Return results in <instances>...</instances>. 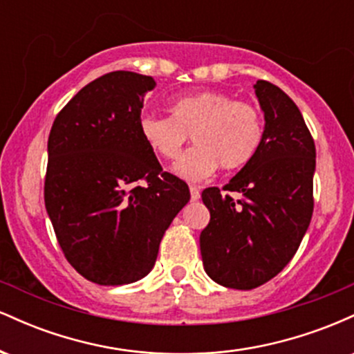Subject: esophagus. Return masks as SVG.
I'll use <instances>...</instances> for the list:
<instances>
[{"label":"esophagus","mask_w":354,"mask_h":354,"mask_svg":"<svg viewBox=\"0 0 354 354\" xmlns=\"http://www.w3.org/2000/svg\"><path fill=\"white\" fill-rule=\"evenodd\" d=\"M189 193H191V201L200 200V189H198L196 186H189Z\"/></svg>","instance_id":"34e87169"}]
</instances>
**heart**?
<instances>
[{
  "label": "heart",
  "mask_w": 354,
  "mask_h": 354,
  "mask_svg": "<svg viewBox=\"0 0 354 354\" xmlns=\"http://www.w3.org/2000/svg\"><path fill=\"white\" fill-rule=\"evenodd\" d=\"M171 116L148 113L140 120L145 143L163 160H174L191 135L194 141L176 163L173 173L186 181H203L223 169L246 165L261 143L259 111L245 101L214 89L178 98L169 106Z\"/></svg>",
  "instance_id": "b5f03b06"
}]
</instances>
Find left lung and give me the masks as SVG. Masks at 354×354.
Instances as JSON below:
<instances>
[{"label": "left lung", "mask_w": 354, "mask_h": 354, "mask_svg": "<svg viewBox=\"0 0 354 354\" xmlns=\"http://www.w3.org/2000/svg\"><path fill=\"white\" fill-rule=\"evenodd\" d=\"M256 98L265 113L261 143L230 180L201 198L209 223L200 234L203 266L213 281L253 290L291 261L310 226L316 148L295 101L278 86L258 80Z\"/></svg>", "instance_id": "obj_1"}]
</instances>
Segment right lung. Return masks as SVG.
Returning a JSON list of instances; mask_svg holds the SVG:
<instances>
[{"label":"right lung","instance_id":"1","mask_svg":"<svg viewBox=\"0 0 354 354\" xmlns=\"http://www.w3.org/2000/svg\"><path fill=\"white\" fill-rule=\"evenodd\" d=\"M154 86L151 76L108 73L73 96L48 138V216L71 266L103 286L145 278L189 201L188 185L163 171L140 133Z\"/></svg>","mask_w":354,"mask_h":354}]
</instances>
